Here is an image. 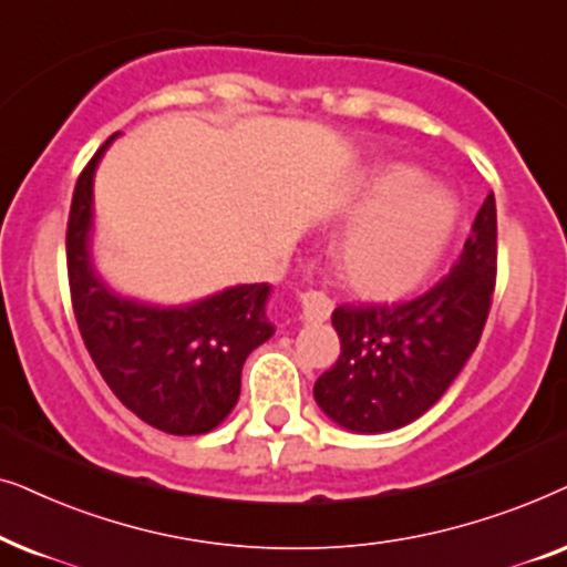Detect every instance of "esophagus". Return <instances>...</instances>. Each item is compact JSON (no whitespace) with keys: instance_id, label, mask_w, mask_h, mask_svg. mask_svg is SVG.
Wrapping results in <instances>:
<instances>
[{"instance_id":"1","label":"esophagus","mask_w":567,"mask_h":567,"mask_svg":"<svg viewBox=\"0 0 567 567\" xmlns=\"http://www.w3.org/2000/svg\"><path fill=\"white\" fill-rule=\"evenodd\" d=\"M331 308H334V303L321 290H306L298 296V316L303 321H327Z\"/></svg>"}]
</instances>
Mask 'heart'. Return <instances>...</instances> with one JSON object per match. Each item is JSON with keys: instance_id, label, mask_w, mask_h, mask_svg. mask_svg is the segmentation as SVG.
I'll use <instances>...</instances> for the list:
<instances>
[{"instance_id": "b5f03b06", "label": "heart", "mask_w": 567, "mask_h": 567, "mask_svg": "<svg viewBox=\"0 0 567 567\" xmlns=\"http://www.w3.org/2000/svg\"><path fill=\"white\" fill-rule=\"evenodd\" d=\"M347 215L354 223L337 246L339 271L360 296L396 298L446 251L458 205L412 165H386L362 181Z\"/></svg>"}]
</instances>
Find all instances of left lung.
Listing matches in <instances>:
<instances>
[{"mask_svg": "<svg viewBox=\"0 0 567 567\" xmlns=\"http://www.w3.org/2000/svg\"><path fill=\"white\" fill-rule=\"evenodd\" d=\"M495 271L497 213L487 194L454 269L427 292L406 303L334 308L342 354L313 386L323 414L352 433H389L422 417L477 347Z\"/></svg>", "mask_w": 567, "mask_h": 567, "instance_id": "obj_1", "label": "left lung"}]
</instances>
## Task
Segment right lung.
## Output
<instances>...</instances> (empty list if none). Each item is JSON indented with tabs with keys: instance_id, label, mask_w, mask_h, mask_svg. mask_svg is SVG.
<instances>
[{
	"instance_id": "1",
	"label": "right lung",
	"mask_w": 567,
	"mask_h": 567,
	"mask_svg": "<svg viewBox=\"0 0 567 567\" xmlns=\"http://www.w3.org/2000/svg\"><path fill=\"white\" fill-rule=\"evenodd\" d=\"M111 134L74 186L66 223V271L80 334L118 402L163 433L202 435L228 417L240 371L275 334L269 285H238L188 306L124 298L93 267V176Z\"/></svg>"
}]
</instances>
